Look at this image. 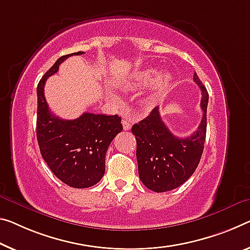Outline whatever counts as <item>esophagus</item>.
Here are the masks:
<instances>
[{
	"instance_id": "1",
	"label": "esophagus",
	"mask_w": 250,
	"mask_h": 250,
	"mask_svg": "<svg viewBox=\"0 0 250 250\" xmlns=\"http://www.w3.org/2000/svg\"><path fill=\"white\" fill-rule=\"evenodd\" d=\"M122 124H123V128H124V130H129L130 127H132V124H130V122L128 120H123Z\"/></svg>"
}]
</instances>
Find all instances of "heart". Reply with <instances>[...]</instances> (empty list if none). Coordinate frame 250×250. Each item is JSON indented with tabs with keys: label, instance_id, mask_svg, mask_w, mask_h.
<instances>
[{
	"label": "heart",
	"instance_id": "b5f03b06",
	"mask_svg": "<svg viewBox=\"0 0 250 250\" xmlns=\"http://www.w3.org/2000/svg\"><path fill=\"white\" fill-rule=\"evenodd\" d=\"M174 77L171 72L164 71L159 74L157 69L140 68L133 70L123 82V87L129 91H138L151 85L146 95L148 104L162 101L173 87Z\"/></svg>",
	"mask_w": 250,
	"mask_h": 250
}]
</instances>
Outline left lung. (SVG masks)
<instances>
[{
	"label": "left lung",
	"instance_id": "left-lung-1",
	"mask_svg": "<svg viewBox=\"0 0 250 250\" xmlns=\"http://www.w3.org/2000/svg\"><path fill=\"white\" fill-rule=\"evenodd\" d=\"M193 80L200 87L202 120L190 136L179 138L170 132L155 107L146 118L134 124L136 138V159L141 181L154 192L176 189L194 173L200 162L207 133V107L209 95L198 75Z\"/></svg>",
	"mask_w": 250,
	"mask_h": 250
}]
</instances>
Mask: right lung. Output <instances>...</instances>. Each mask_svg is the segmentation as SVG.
Returning <instances> with one entry per match:
<instances>
[{
	"instance_id": "obj_1",
	"label": "right lung",
	"mask_w": 250,
	"mask_h": 250,
	"mask_svg": "<svg viewBox=\"0 0 250 250\" xmlns=\"http://www.w3.org/2000/svg\"><path fill=\"white\" fill-rule=\"evenodd\" d=\"M60 57L38 83L37 138L41 155L60 181L72 188H89L105 173V156L114 137L122 132L121 117L83 113L76 120H61L50 112L44 98V83L68 57Z\"/></svg>"
}]
</instances>
